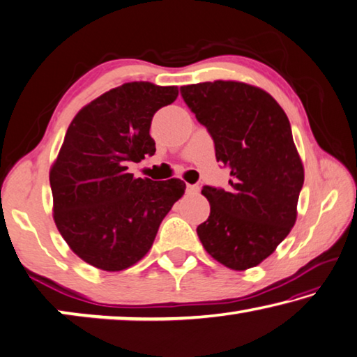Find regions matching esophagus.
Returning <instances> with one entry per match:
<instances>
[{"instance_id":"1","label":"esophagus","mask_w":357,"mask_h":357,"mask_svg":"<svg viewBox=\"0 0 357 357\" xmlns=\"http://www.w3.org/2000/svg\"><path fill=\"white\" fill-rule=\"evenodd\" d=\"M197 191H199V186L197 185H186V192L188 195H196Z\"/></svg>"}]
</instances>
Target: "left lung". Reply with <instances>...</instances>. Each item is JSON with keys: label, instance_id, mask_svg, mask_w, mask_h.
Wrapping results in <instances>:
<instances>
[{"label": "left lung", "instance_id": "obj_1", "mask_svg": "<svg viewBox=\"0 0 357 357\" xmlns=\"http://www.w3.org/2000/svg\"><path fill=\"white\" fill-rule=\"evenodd\" d=\"M183 101L213 139L217 161L231 171L229 190L204 186L202 247L232 271L271 256L296 223L303 166L284 110L258 86L215 80L180 86Z\"/></svg>", "mask_w": 357, "mask_h": 357}]
</instances>
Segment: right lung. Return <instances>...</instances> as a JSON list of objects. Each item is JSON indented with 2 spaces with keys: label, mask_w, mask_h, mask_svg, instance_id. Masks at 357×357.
<instances>
[{
  "label": "right lung",
  "mask_w": 357,
  "mask_h": 357,
  "mask_svg": "<svg viewBox=\"0 0 357 357\" xmlns=\"http://www.w3.org/2000/svg\"><path fill=\"white\" fill-rule=\"evenodd\" d=\"M177 96V86L130 82L86 104L69 125L50 169L54 220L90 266L119 272L136 264L183 196L180 178L155 182L128 172L131 162L155 155L151 119Z\"/></svg>",
  "instance_id": "right-lung-1"
}]
</instances>
